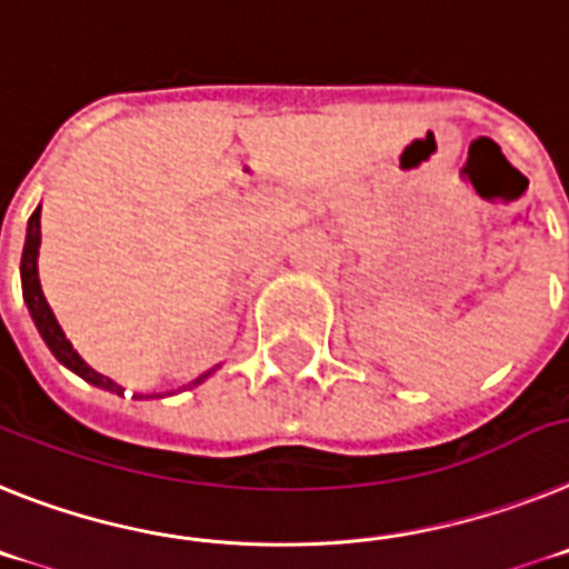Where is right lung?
Listing matches in <instances>:
<instances>
[{"instance_id": "add662e5", "label": "right lung", "mask_w": 569, "mask_h": 569, "mask_svg": "<svg viewBox=\"0 0 569 569\" xmlns=\"http://www.w3.org/2000/svg\"><path fill=\"white\" fill-rule=\"evenodd\" d=\"M39 211H42V206H39V209L31 214V220H28V234H24V249H22V266H19V274H22V298H24V303H28V312H31V318H33V323H37L39 335H42V340H46L48 349H51L53 358H57L62 367H68L71 372H77L79 378L88 380V383H93V387L122 395V387H117L111 378L100 375L97 369L88 367L86 360L79 358L77 349L71 346V340H68L66 332L59 329V323H57V318H53L46 295H42V286H39V271H37ZM214 369L202 372L200 378L191 380L189 387H197V383H202V380L209 378V375H214ZM134 398H142V395H134ZM157 398H160V395H157Z\"/></svg>"}]
</instances>
